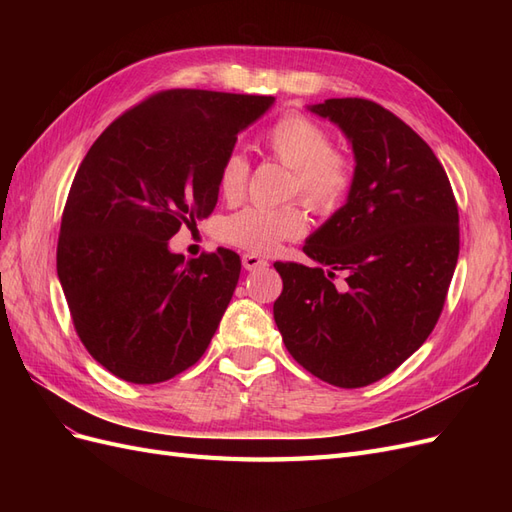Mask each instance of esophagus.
<instances>
[{
	"label": "esophagus",
	"instance_id": "1",
	"mask_svg": "<svg viewBox=\"0 0 512 512\" xmlns=\"http://www.w3.org/2000/svg\"><path fill=\"white\" fill-rule=\"evenodd\" d=\"M241 262H243V269H247V271H256V269H262V267L269 265L265 258H260L258 254H250V252L243 254Z\"/></svg>",
	"mask_w": 512,
	"mask_h": 512
}]
</instances>
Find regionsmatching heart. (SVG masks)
Masks as SVG:
<instances>
[{
  "label": "heart",
  "mask_w": 512,
  "mask_h": 512,
  "mask_svg": "<svg viewBox=\"0 0 512 512\" xmlns=\"http://www.w3.org/2000/svg\"><path fill=\"white\" fill-rule=\"evenodd\" d=\"M267 153L290 168V194H299L307 207L329 213L346 198L352 185V164L342 151L331 149V136L318 121L292 113L277 119L262 136ZM250 162L241 151H230L220 164L218 190L228 203L245 196ZM307 218L299 205L247 207L232 213L220 226L222 239L252 254L273 252L286 239L301 237Z\"/></svg>",
  "instance_id": "b5f03b06"
}]
</instances>
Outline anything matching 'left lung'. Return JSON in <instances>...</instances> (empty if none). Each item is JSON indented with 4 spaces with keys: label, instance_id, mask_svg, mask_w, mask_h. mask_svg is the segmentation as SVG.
Masks as SVG:
<instances>
[{
    "label": "left lung",
    "instance_id": "left-lung-1",
    "mask_svg": "<svg viewBox=\"0 0 512 512\" xmlns=\"http://www.w3.org/2000/svg\"><path fill=\"white\" fill-rule=\"evenodd\" d=\"M352 143L354 177L303 245L318 262H275L273 318L292 359L342 389L389 376L436 327L459 256V211L440 160L404 121L363 98L309 106ZM337 270L347 271L334 288Z\"/></svg>",
    "mask_w": 512,
    "mask_h": 512
}]
</instances>
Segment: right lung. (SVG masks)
<instances>
[{
  "label": "right lung",
  "instance_id": "add662e5",
  "mask_svg": "<svg viewBox=\"0 0 512 512\" xmlns=\"http://www.w3.org/2000/svg\"><path fill=\"white\" fill-rule=\"evenodd\" d=\"M273 96L168 89L117 117L81 162L61 215L57 275L83 346L134 384L205 354L237 288L232 250L185 260L181 224L209 218L220 164Z\"/></svg>",
  "mask_w": 512,
  "mask_h": 512
}]
</instances>
